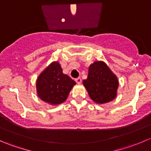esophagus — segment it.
<instances>
[{
	"instance_id": "1",
	"label": "esophagus",
	"mask_w": 151,
	"mask_h": 151,
	"mask_svg": "<svg viewBox=\"0 0 151 151\" xmlns=\"http://www.w3.org/2000/svg\"><path fill=\"white\" fill-rule=\"evenodd\" d=\"M75 81H76V83H77V84H80V83H82V80H81V78H80V77H77V78H76Z\"/></svg>"
}]
</instances>
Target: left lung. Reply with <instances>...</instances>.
Listing matches in <instances>:
<instances>
[{
    "instance_id": "8db88e82",
    "label": "left lung",
    "mask_w": 151,
    "mask_h": 151,
    "mask_svg": "<svg viewBox=\"0 0 151 151\" xmlns=\"http://www.w3.org/2000/svg\"><path fill=\"white\" fill-rule=\"evenodd\" d=\"M83 83L90 98L96 104L109 102L115 99L118 94V77L101 60L94 61L90 65L88 77Z\"/></svg>"
}]
</instances>
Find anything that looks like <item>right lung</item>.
Here are the masks:
<instances>
[{"label":"right lung","instance_id":"1","mask_svg":"<svg viewBox=\"0 0 151 151\" xmlns=\"http://www.w3.org/2000/svg\"><path fill=\"white\" fill-rule=\"evenodd\" d=\"M75 85V81L63 74L60 63L53 61L36 79V93L41 100L52 106H57L66 101Z\"/></svg>","mask_w":151,"mask_h":151}]
</instances>
